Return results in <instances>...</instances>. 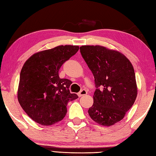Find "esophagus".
Instances as JSON below:
<instances>
[{"label":"esophagus","mask_w":156,"mask_h":156,"mask_svg":"<svg viewBox=\"0 0 156 156\" xmlns=\"http://www.w3.org/2000/svg\"><path fill=\"white\" fill-rule=\"evenodd\" d=\"M87 93H88V92L85 89H83V90H82L80 92H78V95L79 97H82V96H84L86 94H87Z\"/></svg>","instance_id":"esophagus-1"}]
</instances>
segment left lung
<instances>
[{
    "instance_id": "8db88e82",
    "label": "left lung",
    "mask_w": 156,
    "mask_h": 156,
    "mask_svg": "<svg viewBox=\"0 0 156 156\" xmlns=\"http://www.w3.org/2000/svg\"><path fill=\"white\" fill-rule=\"evenodd\" d=\"M82 56L94 77L91 119L109 127L121 121L134 104L137 87L133 65L121 52L101 45H82Z\"/></svg>"
}]
</instances>
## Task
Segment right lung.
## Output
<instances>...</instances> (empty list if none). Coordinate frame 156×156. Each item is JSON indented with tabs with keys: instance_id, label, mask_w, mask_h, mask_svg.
Returning <instances> with one entry per match:
<instances>
[{
	"instance_id": "add662e5",
	"label": "right lung",
	"mask_w": 156,
	"mask_h": 156,
	"mask_svg": "<svg viewBox=\"0 0 156 156\" xmlns=\"http://www.w3.org/2000/svg\"><path fill=\"white\" fill-rule=\"evenodd\" d=\"M78 49V45H59L35 53L23 65L18 101L37 123L49 126L62 121L67 113L68 102L78 98L69 92L72 81L60 78L58 74L62 64Z\"/></svg>"
}]
</instances>
